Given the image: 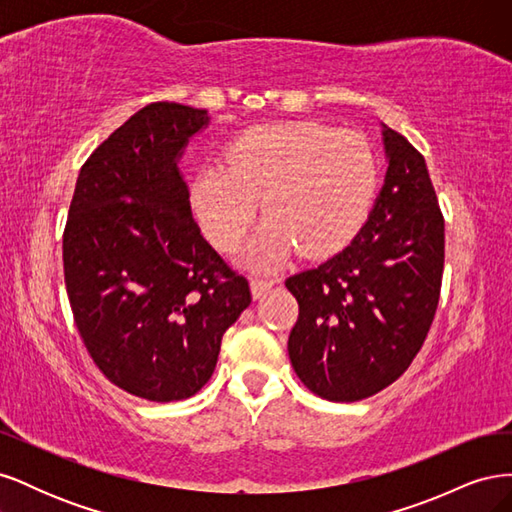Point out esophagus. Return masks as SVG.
<instances>
[{
  "label": "esophagus",
  "instance_id": "obj_1",
  "mask_svg": "<svg viewBox=\"0 0 512 512\" xmlns=\"http://www.w3.org/2000/svg\"><path fill=\"white\" fill-rule=\"evenodd\" d=\"M250 286H252L254 299H260V297H265L269 288L275 286V280H273V277H252Z\"/></svg>",
  "mask_w": 512,
  "mask_h": 512
}]
</instances>
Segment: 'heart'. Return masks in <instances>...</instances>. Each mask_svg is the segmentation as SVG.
I'll return each instance as SVG.
<instances>
[{
    "mask_svg": "<svg viewBox=\"0 0 512 512\" xmlns=\"http://www.w3.org/2000/svg\"><path fill=\"white\" fill-rule=\"evenodd\" d=\"M226 164L198 170L190 203L209 241L232 252L262 200L271 220L252 250L256 267L275 265L297 245L305 256L344 247L365 224L378 188L376 156L365 138L318 121L245 130L228 147Z\"/></svg>",
    "mask_w": 512,
    "mask_h": 512,
    "instance_id": "1",
    "label": "heart"
}]
</instances>
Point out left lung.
<instances>
[{"label":"left lung","mask_w":512,"mask_h":512,"mask_svg":"<svg viewBox=\"0 0 512 512\" xmlns=\"http://www.w3.org/2000/svg\"><path fill=\"white\" fill-rule=\"evenodd\" d=\"M389 168L359 235L286 280L299 303L288 337L294 371L329 401H359L393 384L421 350L444 271V215L423 153L384 128Z\"/></svg>","instance_id":"left-lung-1"}]
</instances>
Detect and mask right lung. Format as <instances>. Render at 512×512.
Masks as SVG:
<instances>
[{
  "label": "right lung",
  "mask_w": 512,
  "mask_h": 512,
  "mask_svg": "<svg viewBox=\"0 0 512 512\" xmlns=\"http://www.w3.org/2000/svg\"><path fill=\"white\" fill-rule=\"evenodd\" d=\"M207 111L151 102L81 166L64 228L76 329L102 374L149 401L209 382L250 284L200 235L177 158Z\"/></svg>",
  "instance_id": "add662e5"
}]
</instances>
